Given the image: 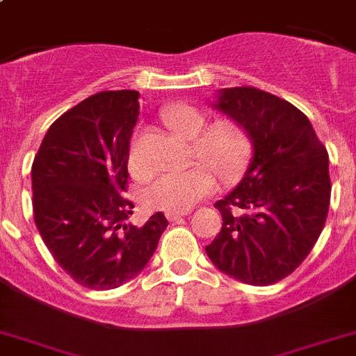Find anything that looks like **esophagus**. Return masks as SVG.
I'll return each instance as SVG.
<instances>
[{"label": "esophagus", "mask_w": 356, "mask_h": 356, "mask_svg": "<svg viewBox=\"0 0 356 356\" xmlns=\"http://www.w3.org/2000/svg\"><path fill=\"white\" fill-rule=\"evenodd\" d=\"M188 211H166V218H168L170 222H177L181 220L182 216H186Z\"/></svg>", "instance_id": "1"}]
</instances>
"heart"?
Listing matches in <instances>:
<instances>
[{
    "mask_svg": "<svg viewBox=\"0 0 356 356\" xmlns=\"http://www.w3.org/2000/svg\"><path fill=\"white\" fill-rule=\"evenodd\" d=\"M161 118L174 134L190 140L195 159L222 179L234 177L245 166L251 154V140L240 123L224 120L206 127L208 116L190 104L168 105L161 113ZM129 163L136 174L143 172V159L136 150L131 152ZM206 166L193 165L159 172L143 188V202L154 209L188 211L215 190V177Z\"/></svg>",
    "mask_w": 356,
    "mask_h": 356,
    "instance_id": "1",
    "label": "heart"
}]
</instances>
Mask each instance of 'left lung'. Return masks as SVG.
Returning <instances> with one entry per match:
<instances>
[{
	"label": "left lung",
	"mask_w": 356,
	"mask_h": 356,
	"mask_svg": "<svg viewBox=\"0 0 356 356\" xmlns=\"http://www.w3.org/2000/svg\"><path fill=\"white\" fill-rule=\"evenodd\" d=\"M213 107L245 129L252 157L238 186L215 202L224 222L206 254L234 280L272 285L302 264L324 227L326 147L298 107L261 89H220Z\"/></svg>",
	"instance_id": "left-lung-1"
}]
</instances>
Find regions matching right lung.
Instances as JSON below:
<instances>
[{"mask_svg":"<svg viewBox=\"0 0 356 356\" xmlns=\"http://www.w3.org/2000/svg\"><path fill=\"white\" fill-rule=\"evenodd\" d=\"M140 92L102 91L51 123L32 165L33 220L60 267L91 290L118 289L150 261L168 220L127 224L122 197Z\"/></svg>","mask_w":356,"mask_h":356,"instance_id":"obj_1","label":"right lung"}]
</instances>
